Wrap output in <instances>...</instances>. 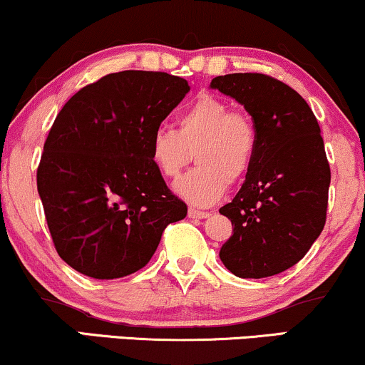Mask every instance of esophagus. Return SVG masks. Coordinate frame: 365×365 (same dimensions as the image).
I'll return each mask as SVG.
<instances>
[{"instance_id":"34e87169","label":"esophagus","mask_w":365,"mask_h":365,"mask_svg":"<svg viewBox=\"0 0 365 365\" xmlns=\"http://www.w3.org/2000/svg\"><path fill=\"white\" fill-rule=\"evenodd\" d=\"M209 215H210L209 212L197 210V209H188V217H190V219H207Z\"/></svg>"}]
</instances>
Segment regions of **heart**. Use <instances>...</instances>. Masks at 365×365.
<instances>
[{
	"mask_svg": "<svg viewBox=\"0 0 365 365\" xmlns=\"http://www.w3.org/2000/svg\"><path fill=\"white\" fill-rule=\"evenodd\" d=\"M256 151L252 119L212 94L198 96L180 113L178 129L158 126L150 138L151 163L167 178L178 177L197 155L198 167L173 185L180 197L197 207L215 204L229 183L246 177Z\"/></svg>",
	"mask_w": 365,
	"mask_h": 365,
	"instance_id": "obj_1",
	"label": "heart"
}]
</instances>
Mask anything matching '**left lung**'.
Returning a JSON list of instances; mask_svg holds the SVG:
<instances>
[{
  "label": "left lung",
  "mask_w": 365,
  "mask_h": 365,
  "mask_svg": "<svg viewBox=\"0 0 365 365\" xmlns=\"http://www.w3.org/2000/svg\"><path fill=\"white\" fill-rule=\"evenodd\" d=\"M244 106L257 131V151L241 190L220 214L232 236L220 261L239 278L283 273L322 234L330 167L318 121L292 87L264 73H227L210 82Z\"/></svg>",
  "instance_id": "obj_1"
}]
</instances>
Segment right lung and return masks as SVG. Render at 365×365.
Returning a JSON list of instances; mask_svg holds the SVG:
<instances>
[{"label": "right lung", "mask_w": 365, "mask_h": 365, "mask_svg": "<svg viewBox=\"0 0 365 365\" xmlns=\"http://www.w3.org/2000/svg\"><path fill=\"white\" fill-rule=\"evenodd\" d=\"M190 91L165 72L124 71L82 87L43 146L36 188L58 256L116 279L148 264L168 224L185 219L150 158V138Z\"/></svg>", "instance_id": "1"}]
</instances>
